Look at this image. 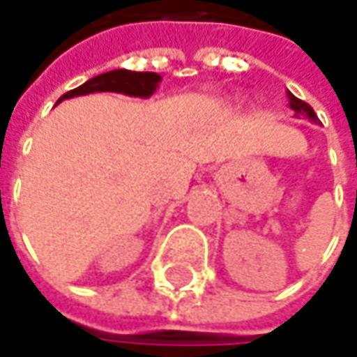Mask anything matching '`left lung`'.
<instances>
[{
  "mask_svg": "<svg viewBox=\"0 0 357 357\" xmlns=\"http://www.w3.org/2000/svg\"><path fill=\"white\" fill-rule=\"evenodd\" d=\"M288 101H290V107L294 109L296 115H298V117L302 115V117L310 119V121H314V123L318 121V117H316V113H314V109H312V107H310V105L306 103V101L298 99V97H294L292 93H288Z\"/></svg>",
  "mask_w": 357,
  "mask_h": 357,
  "instance_id": "obj_1",
  "label": "left lung"
}]
</instances>
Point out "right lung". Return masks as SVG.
<instances>
[{"instance_id":"obj_1","label":"right lung","mask_w":357,"mask_h":357,"mask_svg":"<svg viewBox=\"0 0 357 357\" xmlns=\"http://www.w3.org/2000/svg\"><path fill=\"white\" fill-rule=\"evenodd\" d=\"M160 75L157 73H139V71H127L117 69L109 71L103 75H97L83 83L81 87L73 91H67L59 101L77 97V95H87V93H99V91H113V93H125L130 97H149L157 91Z\"/></svg>"}]
</instances>
